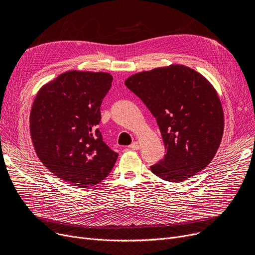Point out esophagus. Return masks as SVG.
I'll return each instance as SVG.
<instances>
[{
	"label": "esophagus",
	"instance_id": "1",
	"mask_svg": "<svg viewBox=\"0 0 255 255\" xmlns=\"http://www.w3.org/2000/svg\"><path fill=\"white\" fill-rule=\"evenodd\" d=\"M129 148L132 149V150H138V149H139V142H138V141L132 142V143L129 145Z\"/></svg>",
	"mask_w": 255,
	"mask_h": 255
}]
</instances>
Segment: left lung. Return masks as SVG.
Here are the masks:
<instances>
[{
  "instance_id": "left-lung-1",
  "label": "left lung",
  "mask_w": 255,
  "mask_h": 255,
  "mask_svg": "<svg viewBox=\"0 0 255 255\" xmlns=\"http://www.w3.org/2000/svg\"><path fill=\"white\" fill-rule=\"evenodd\" d=\"M155 117L166 150L151 166L160 179L180 183L204 169L223 135L224 115L216 89L180 64L141 71L125 80Z\"/></svg>"
}]
</instances>
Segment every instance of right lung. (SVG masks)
Here are the masks:
<instances>
[{
  "instance_id": "1",
  "label": "right lung",
  "mask_w": 255,
  "mask_h": 255,
  "mask_svg": "<svg viewBox=\"0 0 255 255\" xmlns=\"http://www.w3.org/2000/svg\"><path fill=\"white\" fill-rule=\"evenodd\" d=\"M107 72L70 70L39 89L30 113L35 152L59 179L79 188L110 175L118 154L96 129L100 105L112 87Z\"/></svg>"
}]
</instances>
